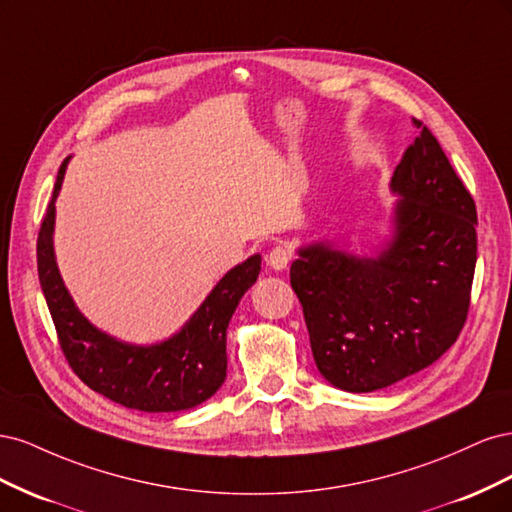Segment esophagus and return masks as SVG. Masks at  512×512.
I'll list each match as a JSON object with an SVG mask.
<instances>
[{
	"mask_svg": "<svg viewBox=\"0 0 512 512\" xmlns=\"http://www.w3.org/2000/svg\"><path fill=\"white\" fill-rule=\"evenodd\" d=\"M290 262V250L284 245H275L273 250L267 254V265L275 271H284Z\"/></svg>",
	"mask_w": 512,
	"mask_h": 512,
	"instance_id": "esophagus-1",
	"label": "esophagus"
}]
</instances>
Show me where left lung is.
<instances>
[{"mask_svg":"<svg viewBox=\"0 0 512 512\" xmlns=\"http://www.w3.org/2000/svg\"><path fill=\"white\" fill-rule=\"evenodd\" d=\"M421 130L397 164L393 239L374 256L331 243L299 247L290 267L320 374L348 393H371L429 367L466 324L476 267V205Z\"/></svg>","mask_w":512,"mask_h":512,"instance_id":"8db88e82","label":"left lung"}]
</instances>
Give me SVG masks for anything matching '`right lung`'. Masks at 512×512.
I'll return each instance as SVG.
<instances>
[{
	"instance_id": "1",
	"label": "right lung",
	"mask_w": 512,
	"mask_h": 512,
	"mask_svg": "<svg viewBox=\"0 0 512 512\" xmlns=\"http://www.w3.org/2000/svg\"><path fill=\"white\" fill-rule=\"evenodd\" d=\"M68 160L59 166L38 232V277L72 371L91 391L141 412H179L203 404L226 380V329L241 297L258 280L260 254L230 269L173 337L151 346L119 342L79 312L57 269L55 200Z\"/></svg>"
}]
</instances>
